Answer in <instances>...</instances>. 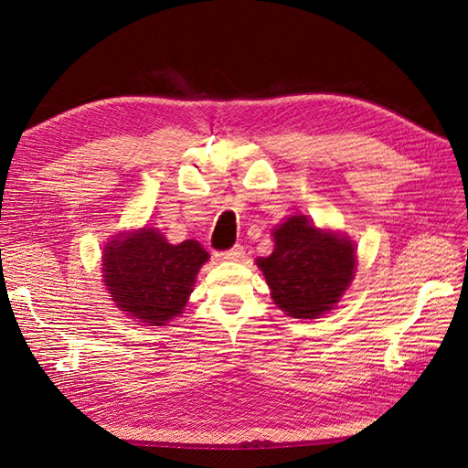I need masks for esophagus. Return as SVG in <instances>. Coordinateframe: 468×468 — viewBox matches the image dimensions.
I'll use <instances>...</instances> for the list:
<instances>
[{"label":"esophagus","instance_id":"34e87169","mask_svg":"<svg viewBox=\"0 0 468 468\" xmlns=\"http://www.w3.org/2000/svg\"><path fill=\"white\" fill-rule=\"evenodd\" d=\"M217 258H218V260H222V261H239V260L244 258V246L236 244V246H234V248H230V250H226V251L217 253Z\"/></svg>","mask_w":468,"mask_h":468}]
</instances>
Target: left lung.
I'll return each instance as SVG.
<instances>
[{
  "mask_svg": "<svg viewBox=\"0 0 468 468\" xmlns=\"http://www.w3.org/2000/svg\"><path fill=\"white\" fill-rule=\"evenodd\" d=\"M271 256L256 263L273 303L291 318H318L339 303L356 277V248L347 236L320 230L292 215L273 230Z\"/></svg>",
  "mask_w": 468,
  "mask_h": 468,
  "instance_id": "8db88e82",
  "label": "left lung"
}]
</instances>
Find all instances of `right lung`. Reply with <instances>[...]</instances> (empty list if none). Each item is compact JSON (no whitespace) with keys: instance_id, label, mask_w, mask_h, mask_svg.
Instances as JSON below:
<instances>
[{"instance_id":"obj_1","label":"right lung","mask_w":468,"mask_h":468,"mask_svg":"<svg viewBox=\"0 0 468 468\" xmlns=\"http://www.w3.org/2000/svg\"><path fill=\"white\" fill-rule=\"evenodd\" d=\"M207 260L197 239L174 246L155 229H140L103 248V282L122 313L143 325H165L183 313Z\"/></svg>"}]
</instances>
